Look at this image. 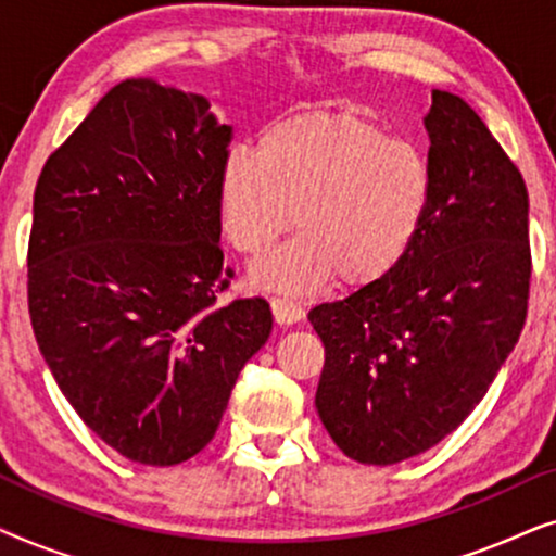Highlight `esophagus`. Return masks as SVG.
Wrapping results in <instances>:
<instances>
[{"label":"esophagus","instance_id":"esophagus-1","mask_svg":"<svg viewBox=\"0 0 556 556\" xmlns=\"http://www.w3.org/2000/svg\"><path fill=\"white\" fill-rule=\"evenodd\" d=\"M270 308H273V316H276V321L283 324V326L295 324V321H301V318H303L301 303L286 299V295H273Z\"/></svg>","mask_w":556,"mask_h":556}]
</instances>
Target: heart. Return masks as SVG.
<instances>
[{
  "label": "heart",
  "mask_w": 556,
  "mask_h": 556,
  "mask_svg": "<svg viewBox=\"0 0 556 556\" xmlns=\"http://www.w3.org/2000/svg\"><path fill=\"white\" fill-rule=\"evenodd\" d=\"M432 169L415 143L371 121L301 113L268 126L257 151L235 147L219 169V217L235 250L261 257L280 235L291 245L255 268L257 283L314 291L384 280L420 238Z\"/></svg>",
  "instance_id": "1"
}]
</instances>
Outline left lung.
Returning <instances> with one entry per match:
<instances>
[{"mask_svg":"<svg viewBox=\"0 0 556 556\" xmlns=\"http://www.w3.org/2000/svg\"><path fill=\"white\" fill-rule=\"evenodd\" d=\"M432 207L384 280L311 308L324 341L316 409L339 451L394 466L430 451L489 392L527 321L521 172L463 98L432 90Z\"/></svg>","mask_w":556,"mask_h":556,"instance_id":"1","label":"left lung"}]
</instances>
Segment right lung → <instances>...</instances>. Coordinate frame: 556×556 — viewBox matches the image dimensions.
<instances>
[{
    "instance_id": "1",
    "label": "right lung",
    "mask_w": 556,
    "mask_h": 556,
    "mask_svg": "<svg viewBox=\"0 0 556 556\" xmlns=\"http://www.w3.org/2000/svg\"><path fill=\"white\" fill-rule=\"evenodd\" d=\"M232 126L207 98L113 86L45 162L27 248L37 346L80 420L143 466L215 438L240 369L270 337L261 295L219 303V169Z\"/></svg>"
}]
</instances>
